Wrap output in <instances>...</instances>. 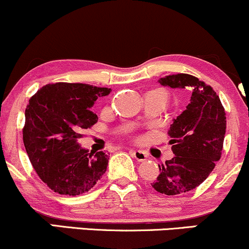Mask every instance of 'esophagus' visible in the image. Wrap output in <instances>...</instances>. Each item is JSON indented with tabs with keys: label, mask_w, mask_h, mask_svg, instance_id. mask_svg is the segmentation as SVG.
<instances>
[{
	"label": "esophagus",
	"mask_w": 249,
	"mask_h": 249,
	"mask_svg": "<svg viewBox=\"0 0 249 249\" xmlns=\"http://www.w3.org/2000/svg\"><path fill=\"white\" fill-rule=\"evenodd\" d=\"M131 153L138 161H145L147 159V154L142 150H131Z\"/></svg>",
	"instance_id": "34e87169"
}]
</instances>
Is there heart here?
I'll use <instances>...</instances> for the list:
<instances>
[{"mask_svg": "<svg viewBox=\"0 0 249 249\" xmlns=\"http://www.w3.org/2000/svg\"><path fill=\"white\" fill-rule=\"evenodd\" d=\"M159 92H161V93H164V95H166V93H165L164 91H159Z\"/></svg>", "mask_w": 249, "mask_h": 249, "instance_id": "1", "label": "heart"}]
</instances>
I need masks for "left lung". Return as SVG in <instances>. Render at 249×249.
<instances>
[{
    "mask_svg": "<svg viewBox=\"0 0 249 249\" xmlns=\"http://www.w3.org/2000/svg\"><path fill=\"white\" fill-rule=\"evenodd\" d=\"M164 87L191 91L190 104L171 124L168 136L174 157L159 165L152 187L166 196H177L198 187L221 157L226 133V112L212 87L187 73L158 81Z\"/></svg>",
    "mask_w": 249,
    "mask_h": 249,
    "instance_id": "8db88e82",
    "label": "left lung"
}]
</instances>
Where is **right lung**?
I'll list each match as a JSON object with an SVG mask.
<instances>
[{"instance_id":"add662e5","label":"right lung","mask_w":249,"mask_h":249,"mask_svg":"<svg viewBox=\"0 0 249 249\" xmlns=\"http://www.w3.org/2000/svg\"><path fill=\"white\" fill-rule=\"evenodd\" d=\"M111 89L83 83L47 84L25 108L23 142L36 173L53 192L87 193L105 173L108 154L89 152L78 139L98 117L91 107Z\"/></svg>"}]
</instances>
